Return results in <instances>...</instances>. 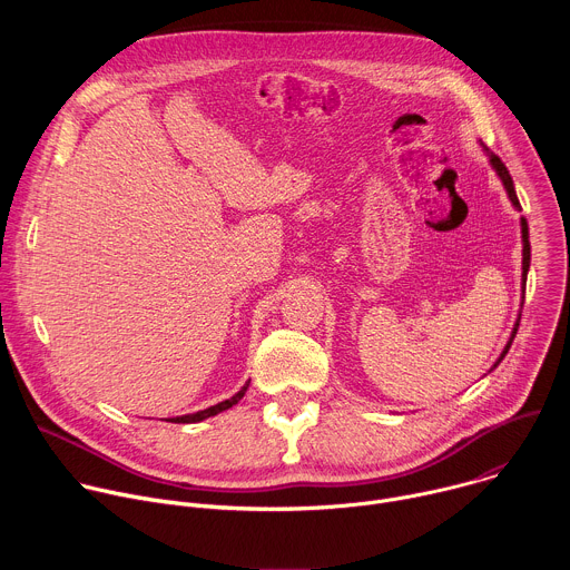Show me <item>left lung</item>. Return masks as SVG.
Returning a JSON list of instances; mask_svg holds the SVG:
<instances>
[{"label":"left lung","instance_id":"obj_1","mask_svg":"<svg viewBox=\"0 0 570 570\" xmlns=\"http://www.w3.org/2000/svg\"><path fill=\"white\" fill-rule=\"evenodd\" d=\"M487 150V155H490V161H492V167L497 169V174H499V178L503 180V185H505V191H508V196H510V200H512V205L517 207V209H521V203H519V198H517V191H514V183H512V176H510V171L505 169V165L501 161V157L499 155H494L490 148H484ZM521 234H523V284H525V279H528V268H530V240H528V220L525 218H521ZM517 330H519V320H517V324H514V332H512V338H510V343L505 345V350H503V354H501V358L497 361V365L505 358V354H508V350H510V345H512V341H514V336H517ZM494 365V367H497Z\"/></svg>","mask_w":570,"mask_h":570}]
</instances>
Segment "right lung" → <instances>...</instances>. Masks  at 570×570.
Wrapping results in <instances>:
<instances>
[{
    "label": "right lung",
    "instance_id": "add662e5",
    "mask_svg": "<svg viewBox=\"0 0 570 570\" xmlns=\"http://www.w3.org/2000/svg\"><path fill=\"white\" fill-rule=\"evenodd\" d=\"M248 385H250V383L243 385L234 396H229V399H225V401H220V403H216V405H209V409H205V411H198V413H194V415L174 417V420H169V422H174V424H194V422H203V420H207V417H214V415H218V413H223V411L232 409L234 403H238V401L243 399V394H246Z\"/></svg>",
    "mask_w": 570,
    "mask_h": 570
}]
</instances>
